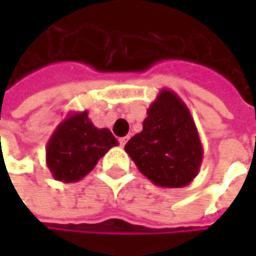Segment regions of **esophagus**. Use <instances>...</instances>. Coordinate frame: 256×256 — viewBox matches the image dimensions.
<instances>
[{
    "instance_id": "esophagus-1",
    "label": "esophagus",
    "mask_w": 256,
    "mask_h": 256,
    "mask_svg": "<svg viewBox=\"0 0 256 256\" xmlns=\"http://www.w3.org/2000/svg\"><path fill=\"white\" fill-rule=\"evenodd\" d=\"M128 136H124V138H120V139H118V142H120V145H122V146H124V145H126V142H128Z\"/></svg>"
}]
</instances>
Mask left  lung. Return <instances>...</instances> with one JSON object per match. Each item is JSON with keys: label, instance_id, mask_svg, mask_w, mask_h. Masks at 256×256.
I'll list each match as a JSON object with an SVG mask.
<instances>
[{"label": "left lung", "instance_id": "obj_1", "mask_svg": "<svg viewBox=\"0 0 256 256\" xmlns=\"http://www.w3.org/2000/svg\"><path fill=\"white\" fill-rule=\"evenodd\" d=\"M142 126L124 146L139 172L163 188L192 182L203 162V145L184 100L175 92L162 88Z\"/></svg>", "mask_w": 256, "mask_h": 256}]
</instances>
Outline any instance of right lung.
<instances>
[{
    "label": "right lung",
    "instance_id": "obj_1",
    "mask_svg": "<svg viewBox=\"0 0 256 256\" xmlns=\"http://www.w3.org/2000/svg\"><path fill=\"white\" fill-rule=\"evenodd\" d=\"M117 145L118 140L111 130L94 128L87 111H71L47 142L46 163L56 180L77 182Z\"/></svg>",
    "mask_w": 256,
    "mask_h": 256
}]
</instances>
